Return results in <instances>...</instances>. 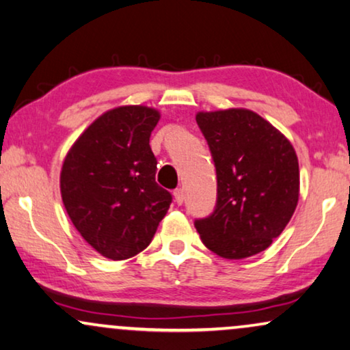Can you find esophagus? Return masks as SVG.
Wrapping results in <instances>:
<instances>
[{
    "label": "esophagus",
    "mask_w": 350,
    "mask_h": 350,
    "mask_svg": "<svg viewBox=\"0 0 350 350\" xmlns=\"http://www.w3.org/2000/svg\"><path fill=\"white\" fill-rule=\"evenodd\" d=\"M174 198H175V202L178 204V205H181L185 202V189L183 188H178V189H175V193H174Z\"/></svg>",
    "instance_id": "obj_1"
}]
</instances>
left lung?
I'll return each instance as SVG.
<instances>
[{
  "instance_id": "obj_1",
  "label": "left lung",
  "mask_w": 350,
  "mask_h": 350,
  "mask_svg": "<svg viewBox=\"0 0 350 350\" xmlns=\"http://www.w3.org/2000/svg\"><path fill=\"white\" fill-rule=\"evenodd\" d=\"M217 169V205L196 219L204 245L226 260L266 250L293 217L299 165L284 133L243 108L196 114Z\"/></svg>"
}]
</instances>
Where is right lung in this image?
I'll list each match as a JSON object with an SVG mask.
<instances>
[{
    "mask_svg": "<svg viewBox=\"0 0 350 350\" xmlns=\"http://www.w3.org/2000/svg\"><path fill=\"white\" fill-rule=\"evenodd\" d=\"M161 114L142 105L95 119L70 148L60 172L66 213L90 247L113 261L150 245L172 194L156 183L150 137Z\"/></svg>",
    "mask_w": 350,
    "mask_h": 350,
    "instance_id": "obj_1",
    "label": "right lung"
}]
</instances>
